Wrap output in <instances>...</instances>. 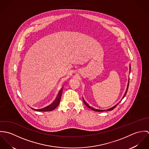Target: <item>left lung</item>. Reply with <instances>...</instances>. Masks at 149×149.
Returning <instances> with one entry per match:
<instances>
[{"mask_svg":"<svg viewBox=\"0 0 149 149\" xmlns=\"http://www.w3.org/2000/svg\"><path fill=\"white\" fill-rule=\"evenodd\" d=\"M130 69H131V67H130ZM128 86H129V80H128V84H127V89H126V92H125V95H124V96H123V99L125 97V96H126V93H127V92L128 91ZM83 102H84V104H85V105L86 106L88 107V108H89L90 109H91L92 110H93V111H98V112H102V111H111V110H112V109H113L116 107L118 106V104L120 102H119V103H118L116 105H115V106L112 107V108H109V109H106V110H100V109H96V108H93V107H92L90 106L86 102H85V100H84V99L83 98Z\"/></svg>","mask_w":149,"mask_h":149,"instance_id":"8db88e82","label":"left lung"}]
</instances>
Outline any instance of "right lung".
I'll use <instances>...</instances> for the list:
<instances>
[{"label":"right lung","mask_w":149,"mask_h":149,"mask_svg":"<svg viewBox=\"0 0 149 149\" xmlns=\"http://www.w3.org/2000/svg\"><path fill=\"white\" fill-rule=\"evenodd\" d=\"M61 95H62V91H60V92H59V93L58 94V96H57V98L56 99L54 102L52 104H50V106H47L46 107H45V108H41V109H33V108H32V109L35 110V111H43V112L51 111L54 109L56 108H57L58 106V104H59V103L60 102Z\"/></svg>","instance_id":"1"}]
</instances>
